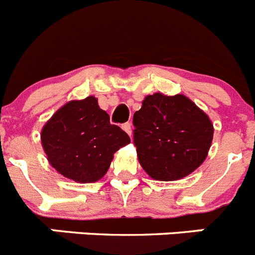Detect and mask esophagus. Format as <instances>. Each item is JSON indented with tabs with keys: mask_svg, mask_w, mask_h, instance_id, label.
Masks as SVG:
<instances>
[{
	"mask_svg": "<svg viewBox=\"0 0 255 255\" xmlns=\"http://www.w3.org/2000/svg\"><path fill=\"white\" fill-rule=\"evenodd\" d=\"M122 128H123V129L126 130V132H127L128 134H132V126H130V123H125V125L122 126Z\"/></svg>",
	"mask_w": 255,
	"mask_h": 255,
	"instance_id": "34e87169",
	"label": "esophagus"
}]
</instances>
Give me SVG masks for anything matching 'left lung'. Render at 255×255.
I'll use <instances>...</instances> for the list:
<instances>
[{"instance_id":"left-lung-1","label":"left lung","mask_w":255,"mask_h":255,"mask_svg":"<svg viewBox=\"0 0 255 255\" xmlns=\"http://www.w3.org/2000/svg\"><path fill=\"white\" fill-rule=\"evenodd\" d=\"M133 126L140 164L154 180H180L194 172L213 140L208 115L183 95L145 97Z\"/></svg>"}]
</instances>
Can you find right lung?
Masks as SVG:
<instances>
[{
    "label": "right lung",
    "instance_id": "right-lung-1",
    "mask_svg": "<svg viewBox=\"0 0 255 255\" xmlns=\"http://www.w3.org/2000/svg\"><path fill=\"white\" fill-rule=\"evenodd\" d=\"M41 141L51 165L66 178L83 183L100 180L114 152L130 142L92 96L57 110L42 129Z\"/></svg>",
    "mask_w": 255,
    "mask_h": 255
}]
</instances>
